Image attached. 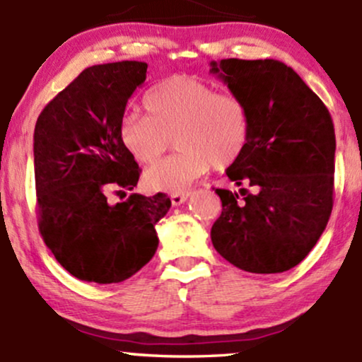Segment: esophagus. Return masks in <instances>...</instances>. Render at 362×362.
I'll return each instance as SVG.
<instances>
[{
  "label": "esophagus",
  "mask_w": 362,
  "mask_h": 362,
  "mask_svg": "<svg viewBox=\"0 0 362 362\" xmlns=\"http://www.w3.org/2000/svg\"><path fill=\"white\" fill-rule=\"evenodd\" d=\"M189 197H190V192H177V194H172V197L170 199H172L173 206H180L184 204Z\"/></svg>",
  "instance_id": "34e87169"
}]
</instances>
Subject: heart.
<instances>
[{
  "label": "heart",
  "mask_w": 362,
  "mask_h": 362,
  "mask_svg": "<svg viewBox=\"0 0 362 362\" xmlns=\"http://www.w3.org/2000/svg\"><path fill=\"white\" fill-rule=\"evenodd\" d=\"M148 115L131 112L119 124V138L141 165L158 161L175 139L178 151L144 173V185L158 192H184L211 167L228 168L250 139L248 103L233 91L173 74L148 91Z\"/></svg>",
  "instance_id": "b5f03b06"
}]
</instances>
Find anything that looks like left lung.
<instances>
[{"label":"left lung","instance_id":"obj_1","mask_svg":"<svg viewBox=\"0 0 362 362\" xmlns=\"http://www.w3.org/2000/svg\"><path fill=\"white\" fill-rule=\"evenodd\" d=\"M211 73L248 103L247 149L226 168L245 195L216 189L221 216L211 240L223 259L253 274L293 269L311 252L334 206L335 131L300 74L276 59H221Z\"/></svg>","mask_w":362,"mask_h":362}]
</instances>
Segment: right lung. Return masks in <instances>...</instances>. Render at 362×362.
<instances>
[{
    "instance_id": "add662e5",
    "label": "right lung",
    "mask_w": 362,
    "mask_h": 362,
    "mask_svg": "<svg viewBox=\"0 0 362 362\" xmlns=\"http://www.w3.org/2000/svg\"><path fill=\"white\" fill-rule=\"evenodd\" d=\"M146 62L86 68L40 112L34 132L37 221L47 248L86 282L126 281L158 248L156 223L167 194H131L110 204L112 190H132L141 170L122 146L119 124L146 80Z\"/></svg>"
}]
</instances>
